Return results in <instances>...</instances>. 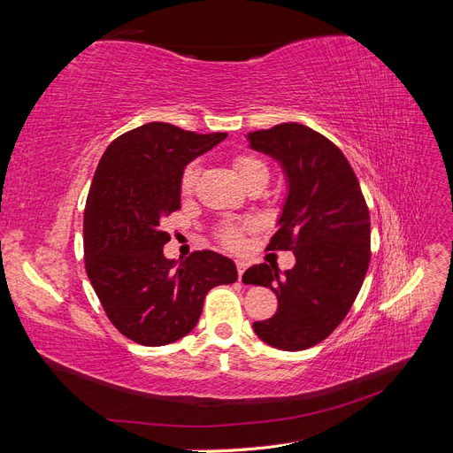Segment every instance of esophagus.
Wrapping results in <instances>:
<instances>
[{"label":"esophagus","mask_w":453,"mask_h":453,"mask_svg":"<svg viewBox=\"0 0 453 453\" xmlns=\"http://www.w3.org/2000/svg\"><path fill=\"white\" fill-rule=\"evenodd\" d=\"M236 268H238V280L242 281V276H243V272H245V268H248V265H245V263H242V260H240V263H236Z\"/></svg>","instance_id":"obj_1"}]
</instances>
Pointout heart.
Wrapping results in <instances>:
<instances>
[{"instance_id":"heart-1","label":"heart","mask_w":453,"mask_h":453,"mask_svg":"<svg viewBox=\"0 0 453 453\" xmlns=\"http://www.w3.org/2000/svg\"><path fill=\"white\" fill-rule=\"evenodd\" d=\"M232 164H234L240 180L248 188L251 187L263 188L270 180L268 164L253 153H238L234 158H232ZM196 180H198V164L188 162L180 175V190L183 196L193 193ZM219 240H221L226 248H236L240 243V228L234 225L221 226L219 228Z\"/></svg>"}]
</instances>
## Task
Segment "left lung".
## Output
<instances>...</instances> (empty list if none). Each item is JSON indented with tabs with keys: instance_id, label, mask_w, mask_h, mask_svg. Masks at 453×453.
I'll list each match as a JSON object with an SVG mask.
<instances>
[{
	"instance_id": "1",
	"label": "left lung",
	"mask_w": 453,
	"mask_h": 453,
	"mask_svg": "<svg viewBox=\"0 0 453 453\" xmlns=\"http://www.w3.org/2000/svg\"><path fill=\"white\" fill-rule=\"evenodd\" d=\"M253 149L281 162L289 196L266 250L295 253L296 265H255L243 281L276 293L278 310L253 328L266 344L300 351L319 344L344 321L370 263V213L357 175L323 134L283 122L248 134Z\"/></svg>"
}]
</instances>
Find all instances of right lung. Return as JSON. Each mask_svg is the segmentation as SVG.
<instances>
[{
    "label": "right lung",
    "instance_id": "1",
    "mask_svg": "<svg viewBox=\"0 0 453 453\" xmlns=\"http://www.w3.org/2000/svg\"><path fill=\"white\" fill-rule=\"evenodd\" d=\"M226 138L149 122L109 143L96 168L83 217L85 268L120 334L166 346L196 326L203 298L238 280L236 265L210 250L180 265L164 257L162 221L181 208L187 164Z\"/></svg>",
    "mask_w": 453,
    "mask_h": 453
}]
</instances>
